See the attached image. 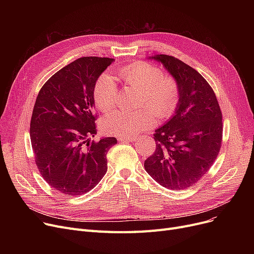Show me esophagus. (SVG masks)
Here are the masks:
<instances>
[{"instance_id": "34e87169", "label": "esophagus", "mask_w": 254, "mask_h": 254, "mask_svg": "<svg viewBox=\"0 0 254 254\" xmlns=\"http://www.w3.org/2000/svg\"><path fill=\"white\" fill-rule=\"evenodd\" d=\"M117 139L119 141H129V142H132V141H136L137 140V137H135V136H131V137H118Z\"/></svg>"}]
</instances>
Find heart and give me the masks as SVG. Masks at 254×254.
Segmentation results:
<instances>
[{
	"instance_id": "heart-1",
	"label": "heart",
	"mask_w": 254,
	"mask_h": 254,
	"mask_svg": "<svg viewBox=\"0 0 254 254\" xmlns=\"http://www.w3.org/2000/svg\"><path fill=\"white\" fill-rule=\"evenodd\" d=\"M117 78L126 85L139 91L138 105L147 106L155 115L165 119L175 112L180 100V88L176 79L164 75L158 66L137 62L116 71ZM118 88L109 75H102L93 88V100L102 112L114 108ZM155 125V116L148 109L114 111L107 115L103 127L107 132L118 137H131Z\"/></svg>"
}]
</instances>
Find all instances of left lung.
Masks as SVG:
<instances>
[{
	"mask_svg": "<svg viewBox=\"0 0 254 254\" xmlns=\"http://www.w3.org/2000/svg\"><path fill=\"white\" fill-rule=\"evenodd\" d=\"M151 59L176 79L180 100L175 114L154 131L155 151L144 168L164 188L182 190L201 180L215 162L222 141V114L214 90L190 65L167 55Z\"/></svg>",
	"mask_w": 254,
	"mask_h": 254,
	"instance_id": "left-lung-1",
	"label": "left lung"
}]
</instances>
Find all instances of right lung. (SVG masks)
Masks as SVG:
<instances>
[{"mask_svg":"<svg viewBox=\"0 0 254 254\" xmlns=\"http://www.w3.org/2000/svg\"><path fill=\"white\" fill-rule=\"evenodd\" d=\"M113 59L80 58L52 75L40 89L31 119V142L40 174L69 196L83 194L107 172V152L116 138L97 134L93 88Z\"/></svg>","mask_w":254,"mask_h":254,"instance_id":"obj_1","label":"right lung"}]
</instances>
